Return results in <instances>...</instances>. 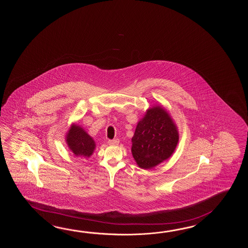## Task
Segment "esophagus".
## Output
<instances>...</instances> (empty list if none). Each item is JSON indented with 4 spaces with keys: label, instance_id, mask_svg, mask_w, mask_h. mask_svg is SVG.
Masks as SVG:
<instances>
[{
    "label": "esophagus",
    "instance_id": "1",
    "mask_svg": "<svg viewBox=\"0 0 248 248\" xmlns=\"http://www.w3.org/2000/svg\"><path fill=\"white\" fill-rule=\"evenodd\" d=\"M119 139H112V140H108V143L110 144V145H117V144H119Z\"/></svg>",
    "mask_w": 248,
    "mask_h": 248
}]
</instances>
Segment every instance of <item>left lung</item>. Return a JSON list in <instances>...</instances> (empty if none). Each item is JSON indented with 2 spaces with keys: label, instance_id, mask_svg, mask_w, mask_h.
<instances>
[{
  "label": "left lung",
  "instance_id": "left-lung-1",
  "mask_svg": "<svg viewBox=\"0 0 248 248\" xmlns=\"http://www.w3.org/2000/svg\"><path fill=\"white\" fill-rule=\"evenodd\" d=\"M178 140L169 113L159 106L153 107L137 124L132 137L133 157L141 169H153L173 154Z\"/></svg>",
  "mask_w": 248,
  "mask_h": 248
}]
</instances>
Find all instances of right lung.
Returning a JSON list of instances; mask_svg holds the SVG:
<instances>
[{"label":"right lung","mask_w":248,"mask_h":248,"mask_svg":"<svg viewBox=\"0 0 248 248\" xmlns=\"http://www.w3.org/2000/svg\"><path fill=\"white\" fill-rule=\"evenodd\" d=\"M66 142L70 150L76 156L90 157L95 150L94 140L84 131L83 128L77 125L71 126L66 137Z\"/></svg>","instance_id":"1"}]
</instances>
